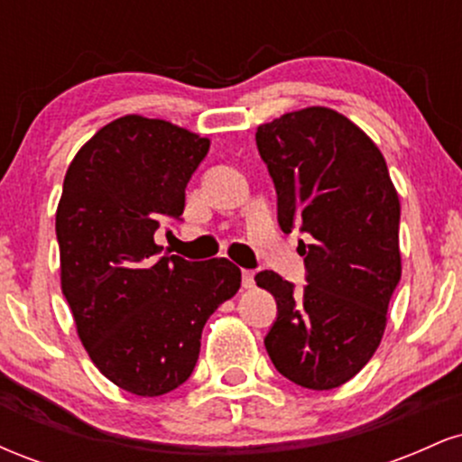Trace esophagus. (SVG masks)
Masks as SVG:
<instances>
[{"instance_id": "esophagus-1", "label": "esophagus", "mask_w": 462, "mask_h": 462, "mask_svg": "<svg viewBox=\"0 0 462 462\" xmlns=\"http://www.w3.org/2000/svg\"><path fill=\"white\" fill-rule=\"evenodd\" d=\"M254 273L252 269H243V286H245V289H252L254 286Z\"/></svg>"}]
</instances>
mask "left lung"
<instances>
[{
  "mask_svg": "<svg viewBox=\"0 0 462 462\" xmlns=\"http://www.w3.org/2000/svg\"><path fill=\"white\" fill-rule=\"evenodd\" d=\"M284 235L300 227L306 284L261 272L278 304L264 337L291 383L328 391L352 380L380 346L402 275L400 199L374 141L330 108L282 115L256 130Z\"/></svg>",
  "mask_w": 462,
  "mask_h": 462,
  "instance_id": "8db88e82",
  "label": "left lung"
}]
</instances>
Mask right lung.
<instances>
[{"instance_id":"obj_1","label":"right lung","mask_w":462,"mask_h":462,"mask_svg":"<svg viewBox=\"0 0 462 462\" xmlns=\"http://www.w3.org/2000/svg\"><path fill=\"white\" fill-rule=\"evenodd\" d=\"M210 141L162 119L121 116L69 164L56 213L62 293L88 356L134 395L178 389L201 330L241 286L226 258L161 256L153 232L182 221L184 190Z\"/></svg>"}]
</instances>
